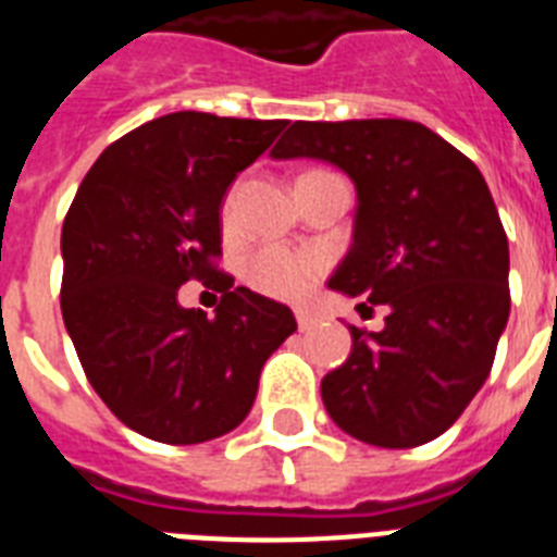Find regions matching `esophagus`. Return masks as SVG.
<instances>
[{
  "label": "esophagus",
  "instance_id": "34e87169",
  "mask_svg": "<svg viewBox=\"0 0 557 557\" xmlns=\"http://www.w3.org/2000/svg\"><path fill=\"white\" fill-rule=\"evenodd\" d=\"M296 322H299V331H307V327H313L315 324V315L305 307H296Z\"/></svg>",
  "mask_w": 557,
  "mask_h": 557
}]
</instances>
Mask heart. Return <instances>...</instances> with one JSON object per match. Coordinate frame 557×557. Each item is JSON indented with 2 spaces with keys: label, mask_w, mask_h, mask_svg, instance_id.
Returning a JSON list of instances; mask_svg holds the SVG:
<instances>
[{
  "label": "heart",
  "mask_w": 557,
  "mask_h": 557,
  "mask_svg": "<svg viewBox=\"0 0 557 557\" xmlns=\"http://www.w3.org/2000/svg\"><path fill=\"white\" fill-rule=\"evenodd\" d=\"M319 172H327V169H310L305 175H319ZM235 198H238V184L230 186V193L224 195V203H221V221L224 224L233 221ZM242 273L244 282L250 284L252 290L273 296V299H296L307 290V284L313 282V275L319 273V261L313 256L273 244V247H261V250L252 252L244 261Z\"/></svg>",
  "instance_id": "heart-1"
}]
</instances>
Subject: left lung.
<instances>
[{
  "mask_svg": "<svg viewBox=\"0 0 557 557\" xmlns=\"http://www.w3.org/2000/svg\"><path fill=\"white\" fill-rule=\"evenodd\" d=\"M273 158L336 163L356 184L354 247L333 290L388 307L322 380L327 413L368 446L440 437L474 399L509 319V242L480 169L413 120L293 123Z\"/></svg>",
  "mask_w": 557,
  "mask_h": 557,
  "instance_id": "left-lung-1",
  "label": "left lung"
}]
</instances>
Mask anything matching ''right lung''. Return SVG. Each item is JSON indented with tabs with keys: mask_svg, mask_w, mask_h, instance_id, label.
Returning <instances> with one entry per match:
<instances>
[{
	"mask_svg": "<svg viewBox=\"0 0 557 557\" xmlns=\"http://www.w3.org/2000/svg\"><path fill=\"white\" fill-rule=\"evenodd\" d=\"M287 120L175 111L97 158L62 221V322L91 388L128 429L169 446L215 440L256 403L290 307L226 287L215 315L177 305L186 282H230L221 201Z\"/></svg>",
	"mask_w": 557,
	"mask_h": 557,
	"instance_id": "add662e5",
	"label": "right lung"
}]
</instances>
